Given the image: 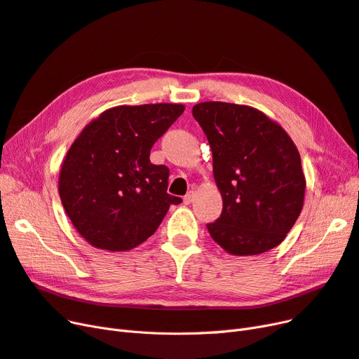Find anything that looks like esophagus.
Wrapping results in <instances>:
<instances>
[{
    "label": "esophagus",
    "instance_id": "obj_1",
    "mask_svg": "<svg viewBox=\"0 0 359 359\" xmlns=\"http://www.w3.org/2000/svg\"><path fill=\"white\" fill-rule=\"evenodd\" d=\"M194 198H195V192H194V191H189L187 195H184L183 203H184V204H191V203L194 201Z\"/></svg>",
    "mask_w": 359,
    "mask_h": 359
}]
</instances>
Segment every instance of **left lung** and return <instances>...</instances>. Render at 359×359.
Segmentation results:
<instances>
[{
	"mask_svg": "<svg viewBox=\"0 0 359 359\" xmlns=\"http://www.w3.org/2000/svg\"><path fill=\"white\" fill-rule=\"evenodd\" d=\"M192 115L213 152L222 215L211 238L229 255L255 256L280 245L303 208L300 154L287 131L247 104L203 102Z\"/></svg>",
	"mask_w": 359,
	"mask_h": 359,
	"instance_id": "obj_1",
	"label": "left lung"
}]
</instances>
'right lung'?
Instances as JSON below:
<instances>
[{"label":"right lung","instance_id":"obj_1","mask_svg":"<svg viewBox=\"0 0 359 359\" xmlns=\"http://www.w3.org/2000/svg\"><path fill=\"white\" fill-rule=\"evenodd\" d=\"M179 103L121 104L90 121L66 154L59 195L74 228L93 247L127 251L158 229L179 196L155 165L154 143L183 114Z\"/></svg>","mask_w":359,"mask_h":359}]
</instances>
